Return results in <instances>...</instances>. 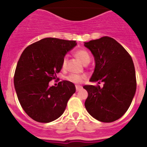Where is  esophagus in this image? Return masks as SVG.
I'll use <instances>...</instances> for the list:
<instances>
[{"instance_id":"1","label":"esophagus","mask_w":147,"mask_h":147,"mask_svg":"<svg viewBox=\"0 0 147 147\" xmlns=\"http://www.w3.org/2000/svg\"><path fill=\"white\" fill-rule=\"evenodd\" d=\"M82 89V86H80V85H76V91H80V90H81Z\"/></svg>"}]
</instances>
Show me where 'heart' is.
<instances>
[{
  "label": "heart",
  "mask_w": 147,
  "mask_h": 147,
  "mask_svg": "<svg viewBox=\"0 0 147 147\" xmlns=\"http://www.w3.org/2000/svg\"><path fill=\"white\" fill-rule=\"evenodd\" d=\"M74 55L84 65L88 64L90 61V55L88 51L85 50V49H79V50L76 51L74 52ZM66 63H67V58H66V57H65L63 60H62V67H65ZM66 79L68 81L75 83V84H82L86 80L87 76L85 75L71 74L67 76Z\"/></svg>",
  "instance_id": "obj_1"
}]
</instances>
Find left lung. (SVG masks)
<instances>
[{
    "mask_svg": "<svg viewBox=\"0 0 147 147\" xmlns=\"http://www.w3.org/2000/svg\"><path fill=\"white\" fill-rule=\"evenodd\" d=\"M94 57V72L90 82L99 85H85L88 93L85 106L94 119L113 122L120 119L131 105L136 90V77L132 57L120 43L110 37L85 42Z\"/></svg>",
    "mask_w": 147,
    "mask_h": 147,
    "instance_id": "obj_1",
    "label": "left lung"
}]
</instances>
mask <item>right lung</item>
<instances>
[{
  "label": "right lung",
  "mask_w": 147,
  "mask_h": 147,
  "mask_svg": "<svg viewBox=\"0 0 147 147\" xmlns=\"http://www.w3.org/2000/svg\"><path fill=\"white\" fill-rule=\"evenodd\" d=\"M75 40L48 37L25 49L17 64L14 85L23 110L36 121L49 123L60 117L76 91L71 82L63 80L57 87L49 82L57 78L66 53Z\"/></svg>",
  "instance_id": "add662e5"
}]
</instances>
